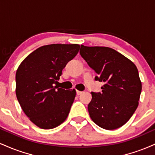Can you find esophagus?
Listing matches in <instances>:
<instances>
[{
    "mask_svg": "<svg viewBox=\"0 0 155 155\" xmlns=\"http://www.w3.org/2000/svg\"><path fill=\"white\" fill-rule=\"evenodd\" d=\"M82 93H83V92H81V91H79V90H76V94H77L78 95H81V94H82Z\"/></svg>",
    "mask_w": 155,
    "mask_h": 155,
    "instance_id": "obj_1",
    "label": "esophagus"
}]
</instances>
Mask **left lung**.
Here are the masks:
<instances>
[{
    "instance_id": "left-lung-1",
    "label": "left lung",
    "mask_w": 155,
    "mask_h": 155,
    "mask_svg": "<svg viewBox=\"0 0 155 155\" xmlns=\"http://www.w3.org/2000/svg\"><path fill=\"white\" fill-rule=\"evenodd\" d=\"M80 54L104 82L102 92H92L90 118L99 127L114 130L133 116L138 106L142 85L134 63L114 49L81 45Z\"/></svg>"
}]
</instances>
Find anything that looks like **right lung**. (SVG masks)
I'll return each mask as SVG.
<instances>
[{
    "instance_id": "obj_1",
    "label": "right lung",
    "mask_w": 155,
    "mask_h": 155,
    "mask_svg": "<svg viewBox=\"0 0 155 155\" xmlns=\"http://www.w3.org/2000/svg\"><path fill=\"white\" fill-rule=\"evenodd\" d=\"M79 48V44L43 46L28 55L17 68V100L26 116L40 128H54L68 116L76 90H64L54 84Z\"/></svg>"
}]
</instances>
